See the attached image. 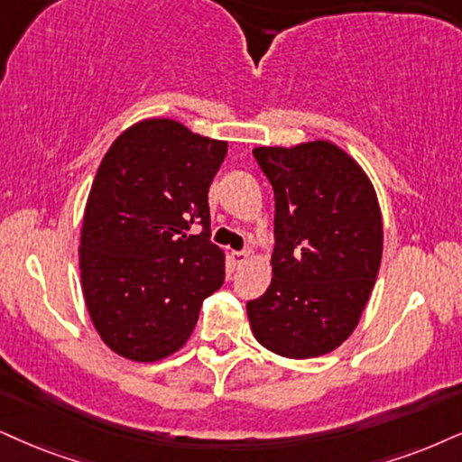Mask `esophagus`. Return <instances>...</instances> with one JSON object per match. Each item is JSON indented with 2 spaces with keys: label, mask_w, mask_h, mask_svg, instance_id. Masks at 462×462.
I'll return each mask as SVG.
<instances>
[{
  "label": "esophagus",
  "mask_w": 462,
  "mask_h": 462,
  "mask_svg": "<svg viewBox=\"0 0 462 462\" xmlns=\"http://www.w3.org/2000/svg\"><path fill=\"white\" fill-rule=\"evenodd\" d=\"M248 257H250L248 250H233L231 253V259L236 265H244L248 261Z\"/></svg>",
  "instance_id": "1"
}]
</instances>
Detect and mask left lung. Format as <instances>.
<instances>
[{
    "label": "left lung",
    "mask_w": 462,
    "mask_h": 462,
    "mask_svg": "<svg viewBox=\"0 0 462 462\" xmlns=\"http://www.w3.org/2000/svg\"><path fill=\"white\" fill-rule=\"evenodd\" d=\"M274 188V253L267 291L246 304L265 349L306 360L349 338L374 287L383 225L374 188L329 141L257 147Z\"/></svg>",
    "instance_id": "obj_1"
}]
</instances>
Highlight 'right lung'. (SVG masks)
<instances>
[{
    "mask_svg": "<svg viewBox=\"0 0 462 462\" xmlns=\"http://www.w3.org/2000/svg\"><path fill=\"white\" fill-rule=\"evenodd\" d=\"M225 156V141L173 119H143L102 158L79 257L89 317L119 356L156 362L178 351L203 300L225 282V254L209 242L208 203ZM195 224L204 231L186 236Z\"/></svg>",
    "mask_w": 462,
    "mask_h": 462,
    "instance_id": "1",
    "label": "right lung"
}]
</instances>
